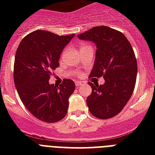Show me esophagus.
<instances>
[{
	"mask_svg": "<svg viewBox=\"0 0 155 155\" xmlns=\"http://www.w3.org/2000/svg\"><path fill=\"white\" fill-rule=\"evenodd\" d=\"M84 84V82H82V81H76L75 82V86H77V87H79V86H82V85Z\"/></svg>",
	"mask_w": 155,
	"mask_h": 155,
	"instance_id": "34e87169",
	"label": "esophagus"
}]
</instances>
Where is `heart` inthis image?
<instances>
[{
  "mask_svg": "<svg viewBox=\"0 0 155 155\" xmlns=\"http://www.w3.org/2000/svg\"><path fill=\"white\" fill-rule=\"evenodd\" d=\"M85 46H87V45H86V44H82V45H81V46H80V47H85Z\"/></svg>",
  "mask_w": 155,
  "mask_h": 155,
  "instance_id": "b5f03b06",
  "label": "heart"
}]
</instances>
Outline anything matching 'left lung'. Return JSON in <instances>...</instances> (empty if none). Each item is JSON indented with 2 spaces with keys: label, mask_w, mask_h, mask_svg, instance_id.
I'll list each match as a JSON object with an SVG mask.
<instances>
[{
  "label": "left lung",
  "mask_w": 155,
  "mask_h": 155,
  "mask_svg": "<svg viewBox=\"0 0 155 155\" xmlns=\"http://www.w3.org/2000/svg\"><path fill=\"white\" fill-rule=\"evenodd\" d=\"M77 37L97 46L89 76L104 79L101 85L87 83L92 87L87 98L88 109L97 118L113 117L122 110L134 89L137 64L132 46L122 33L104 25L95 26Z\"/></svg>",
  "instance_id": "1"
}]
</instances>
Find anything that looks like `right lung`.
<instances>
[{
	"instance_id": "right-lung-1",
	"label": "right lung",
	"mask_w": 155,
	"mask_h": 155,
	"mask_svg": "<svg viewBox=\"0 0 155 155\" xmlns=\"http://www.w3.org/2000/svg\"><path fill=\"white\" fill-rule=\"evenodd\" d=\"M75 35L59 36L47 30L26 35L15 54L13 79L21 101L33 116L47 123L62 120L68 113L74 81L64 79L59 86L50 84L52 70L59 66L60 54Z\"/></svg>"
}]
</instances>
